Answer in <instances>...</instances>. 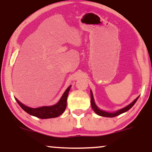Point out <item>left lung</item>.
<instances>
[{
  "label": "left lung",
  "mask_w": 152,
  "mask_h": 152,
  "mask_svg": "<svg viewBox=\"0 0 152 152\" xmlns=\"http://www.w3.org/2000/svg\"><path fill=\"white\" fill-rule=\"evenodd\" d=\"M138 97H137L136 99H135V100L132 103H131L130 104H129L128 106H126V107L123 108V109L119 110V111H118L117 112H115V113H108V112L102 111V110L98 109V107H97V106L95 105L94 99H93V96L92 91H91V107H92L93 109L94 110V111L97 114V115L103 116V117L113 118V117H115V116H117V115H120V114L124 113V112L127 111L128 110H129L131 108H132L133 106L134 105V104L136 102V101H137V99H138Z\"/></svg>",
  "instance_id": "obj_1"
}]
</instances>
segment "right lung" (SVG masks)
I'll list each match as a JSON object with an SVG mask.
<instances>
[{"mask_svg":"<svg viewBox=\"0 0 152 152\" xmlns=\"http://www.w3.org/2000/svg\"><path fill=\"white\" fill-rule=\"evenodd\" d=\"M70 88V86L66 89L65 92L62 95V97L60 99L59 102L53 106L50 107H42L33 109V108H30L26 107L22 103H20L17 99H16L18 104L25 111L30 114L31 115L35 116L41 119H48V118H57L60 115H61L65 111L66 105H67V97L68 93H69Z\"/></svg>","mask_w":152,"mask_h":152,"instance_id":"obj_1","label":"right lung"}]
</instances>
